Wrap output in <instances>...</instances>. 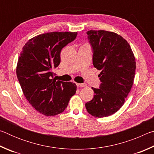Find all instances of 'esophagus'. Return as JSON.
I'll return each mask as SVG.
<instances>
[{
  "instance_id": "1",
  "label": "esophagus",
  "mask_w": 154,
  "mask_h": 154,
  "mask_svg": "<svg viewBox=\"0 0 154 154\" xmlns=\"http://www.w3.org/2000/svg\"><path fill=\"white\" fill-rule=\"evenodd\" d=\"M77 88H82V87H85L86 86V84L85 83H76Z\"/></svg>"
}]
</instances>
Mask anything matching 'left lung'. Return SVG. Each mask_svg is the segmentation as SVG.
Masks as SVG:
<instances>
[{"label": "left lung", "mask_w": 154, "mask_h": 154, "mask_svg": "<svg viewBox=\"0 0 154 154\" xmlns=\"http://www.w3.org/2000/svg\"><path fill=\"white\" fill-rule=\"evenodd\" d=\"M93 49V65L99 71L100 88H92L94 96L85 103L87 111L96 118L114 114L120 109L134 82L136 62L129 43L118 34L89 30Z\"/></svg>", "instance_id": "left-lung-1"}]
</instances>
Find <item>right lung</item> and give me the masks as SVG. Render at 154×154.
<instances>
[{
	"label": "right lung",
	"instance_id": "obj_1",
	"mask_svg": "<svg viewBox=\"0 0 154 154\" xmlns=\"http://www.w3.org/2000/svg\"><path fill=\"white\" fill-rule=\"evenodd\" d=\"M77 32H52L35 36L23 47L16 74L24 96L40 113L63 112L77 90L72 82L56 81L52 71L60 63V52L76 38Z\"/></svg>",
	"mask_w": 154,
	"mask_h": 154
}]
</instances>
